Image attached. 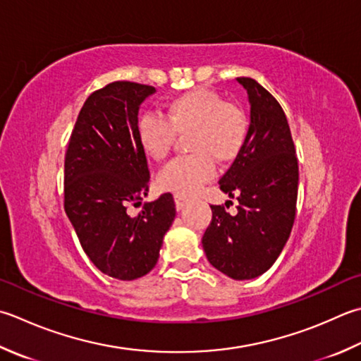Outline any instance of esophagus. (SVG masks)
<instances>
[{"instance_id":"1","label":"esophagus","mask_w":361,"mask_h":361,"mask_svg":"<svg viewBox=\"0 0 361 361\" xmlns=\"http://www.w3.org/2000/svg\"><path fill=\"white\" fill-rule=\"evenodd\" d=\"M189 202V199H186V197H183L180 194H175V207L176 209H183L185 208V204Z\"/></svg>"}]
</instances>
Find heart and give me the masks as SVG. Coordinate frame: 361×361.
I'll use <instances>...</instances> for the list:
<instances>
[{"instance_id": "obj_1", "label": "heart", "mask_w": 361, "mask_h": 361, "mask_svg": "<svg viewBox=\"0 0 361 361\" xmlns=\"http://www.w3.org/2000/svg\"><path fill=\"white\" fill-rule=\"evenodd\" d=\"M137 142L148 158L164 159L176 136H189L190 157L173 159L158 173V186L180 195H192L214 176V162L228 164L241 153L249 134V118L241 106L225 102L214 90L197 87L172 98L164 118L142 116Z\"/></svg>"}]
</instances>
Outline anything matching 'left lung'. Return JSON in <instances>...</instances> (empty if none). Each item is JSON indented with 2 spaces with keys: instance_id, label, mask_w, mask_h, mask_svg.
I'll use <instances>...</instances> for the list:
<instances>
[{
  "instance_id": "8db88e82",
  "label": "left lung",
  "mask_w": 361,
  "mask_h": 361,
  "mask_svg": "<svg viewBox=\"0 0 361 361\" xmlns=\"http://www.w3.org/2000/svg\"><path fill=\"white\" fill-rule=\"evenodd\" d=\"M238 81L249 94V134L219 180V188L238 200V214L231 216L224 204H211L213 219L202 244L217 271L235 280H250L269 269L291 235L299 164L280 103L252 78Z\"/></svg>"
}]
</instances>
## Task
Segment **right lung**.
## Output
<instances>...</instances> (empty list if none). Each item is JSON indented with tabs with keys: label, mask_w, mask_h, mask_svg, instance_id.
<instances>
[{
	"label": "right lung",
	"mask_w": 361,
	"mask_h": 361,
	"mask_svg": "<svg viewBox=\"0 0 361 361\" xmlns=\"http://www.w3.org/2000/svg\"><path fill=\"white\" fill-rule=\"evenodd\" d=\"M153 92L131 81L92 92L63 161V209L89 259L118 280L144 277L153 269L176 213L171 192L131 213L150 188L136 128L139 106Z\"/></svg>",
	"instance_id": "add662e5"
}]
</instances>
